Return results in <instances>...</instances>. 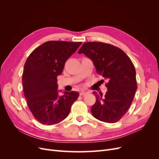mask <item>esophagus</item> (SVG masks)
<instances>
[{"label":"esophagus","mask_w":159,"mask_h":159,"mask_svg":"<svg viewBox=\"0 0 159 159\" xmlns=\"http://www.w3.org/2000/svg\"><path fill=\"white\" fill-rule=\"evenodd\" d=\"M88 93L87 92V91H81V92L80 93V95H83V96H84V95H85L86 94H88Z\"/></svg>","instance_id":"obj_1"}]
</instances>
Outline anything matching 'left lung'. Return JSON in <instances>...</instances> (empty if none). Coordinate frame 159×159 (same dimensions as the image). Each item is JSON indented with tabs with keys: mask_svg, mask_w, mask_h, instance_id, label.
Returning a JSON list of instances; mask_svg holds the SVG:
<instances>
[{
	"mask_svg": "<svg viewBox=\"0 0 159 159\" xmlns=\"http://www.w3.org/2000/svg\"><path fill=\"white\" fill-rule=\"evenodd\" d=\"M82 53L92 60L97 73L108 81L105 96L93 91L96 102L91 113L105 123L118 121L131 106L137 89L133 62L122 50L103 42H85L78 51Z\"/></svg>",
	"mask_w": 159,
	"mask_h": 159,
	"instance_id": "left-lung-1",
	"label": "left lung"
}]
</instances>
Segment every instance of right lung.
I'll return each instance as SVG.
<instances>
[{"mask_svg": "<svg viewBox=\"0 0 159 159\" xmlns=\"http://www.w3.org/2000/svg\"><path fill=\"white\" fill-rule=\"evenodd\" d=\"M82 42L48 41L34 50L25 62L22 74L24 93L33 116L40 123L51 125L69 115L79 97L77 91H64L59 96L57 77L66 61Z\"/></svg>", "mask_w": 159, "mask_h": 159, "instance_id": "obj_1", "label": "right lung"}]
</instances>
